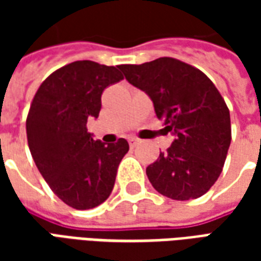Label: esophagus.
<instances>
[{
    "instance_id": "obj_1",
    "label": "esophagus",
    "mask_w": 261,
    "mask_h": 261,
    "mask_svg": "<svg viewBox=\"0 0 261 261\" xmlns=\"http://www.w3.org/2000/svg\"><path fill=\"white\" fill-rule=\"evenodd\" d=\"M128 142H130V147H136L137 144H138V140L137 138H130Z\"/></svg>"
}]
</instances>
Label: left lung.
Listing matches in <instances>:
<instances>
[{"instance_id": "left-lung-1", "label": "left lung", "mask_w": 261, "mask_h": 261, "mask_svg": "<svg viewBox=\"0 0 261 261\" xmlns=\"http://www.w3.org/2000/svg\"><path fill=\"white\" fill-rule=\"evenodd\" d=\"M131 85L145 92L173 136L166 152L147 168L153 189L172 200H193L211 189L230 145V116L211 80L170 57L120 65Z\"/></svg>"}]
</instances>
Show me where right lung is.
Returning <instances> with one entry per match:
<instances>
[{"label": "right lung", "instance_id": "add662e5", "mask_svg": "<svg viewBox=\"0 0 261 261\" xmlns=\"http://www.w3.org/2000/svg\"><path fill=\"white\" fill-rule=\"evenodd\" d=\"M123 80L119 67L75 61L54 71L33 97L26 120L37 169L60 200L89 210L108 200L128 142L93 140L86 123L97 119L105 88Z\"/></svg>", "mask_w": 261, "mask_h": 261}]
</instances>
